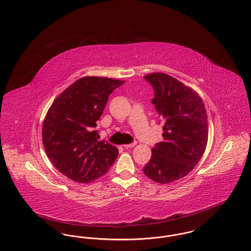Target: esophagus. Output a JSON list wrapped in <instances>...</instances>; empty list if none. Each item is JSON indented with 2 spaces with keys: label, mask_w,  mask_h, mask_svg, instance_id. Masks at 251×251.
I'll use <instances>...</instances> for the list:
<instances>
[{
  "label": "esophagus",
  "mask_w": 251,
  "mask_h": 251,
  "mask_svg": "<svg viewBox=\"0 0 251 251\" xmlns=\"http://www.w3.org/2000/svg\"><path fill=\"white\" fill-rule=\"evenodd\" d=\"M135 145H136V142H133V143L131 144H127V145H124V148H125V149H130V148H133Z\"/></svg>",
  "instance_id": "34e87169"
}]
</instances>
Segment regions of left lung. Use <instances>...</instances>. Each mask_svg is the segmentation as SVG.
Listing matches in <instances>:
<instances>
[{"instance_id": "obj_1", "label": "left lung", "mask_w": 251, "mask_h": 251, "mask_svg": "<svg viewBox=\"0 0 251 251\" xmlns=\"http://www.w3.org/2000/svg\"><path fill=\"white\" fill-rule=\"evenodd\" d=\"M145 79L152 85V103L164 121V140L151 150L144 174L159 183L186 176L201 159L208 141L207 113L202 100L192 88L161 72Z\"/></svg>"}]
</instances>
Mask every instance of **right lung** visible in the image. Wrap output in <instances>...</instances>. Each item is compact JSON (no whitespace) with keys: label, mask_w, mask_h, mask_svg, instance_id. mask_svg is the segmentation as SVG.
<instances>
[{"label":"right lung","mask_w":251,"mask_h":251,"mask_svg":"<svg viewBox=\"0 0 251 251\" xmlns=\"http://www.w3.org/2000/svg\"><path fill=\"white\" fill-rule=\"evenodd\" d=\"M124 81L85 76L64 90L52 102L42 127L49 159L62 174L86 183L104 175L119 155L118 149L99 141L96 121L108 97Z\"/></svg>","instance_id":"right-lung-1"}]
</instances>
